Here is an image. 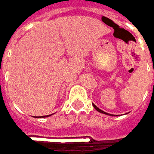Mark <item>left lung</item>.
I'll use <instances>...</instances> for the list:
<instances>
[{"mask_svg": "<svg viewBox=\"0 0 154 154\" xmlns=\"http://www.w3.org/2000/svg\"><path fill=\"white\" fill-rule=\"evenodd\" d=\"M93 106H94V108L97 111V112H101V113H104V114H107V115H111V114H109V113H107V112H104V111H102L101 109H99L97 106H96L95 105H93Z\"/></svg>", "mask_w": 154, "mask_h": 154, "instance_id": "1", "label": "left lung"}]
</instances>
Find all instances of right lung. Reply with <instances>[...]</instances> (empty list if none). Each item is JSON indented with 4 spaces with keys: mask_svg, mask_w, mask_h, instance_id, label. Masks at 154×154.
<instances>
[{
    "mask_svg": "<svg viewBox=\"0 0 154 154\" xmlns=\"http://www.w3.org/2000/svg\"><path fill=\"white\" fill-rule=\"evenodd\" d=\"M49 115H46V116H43V117H48Z\"/></svg>",
    "mask_w": 154,
    "mask_h": 154,
    "instance_id": "right-lung-1",
    "label": "right lung"
}]
</instances>
